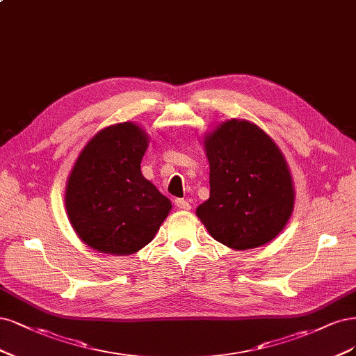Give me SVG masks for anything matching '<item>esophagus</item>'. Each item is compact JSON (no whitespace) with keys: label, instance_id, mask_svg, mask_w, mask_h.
<instances>
[{"label":"esophagus","instance_id":"34e87169","mask_svg":"<svg viewBox=\"0 0 356 356\" xmlns=\"http://www.w3.org/2000/svg\"><path fill=\"white\" fill-rule=\"evenodd\" d=\"M175 204H176V207L180 210H191V204L186 200H176Z\"/></svg>","mask_w":356,"mask_h":356}]
</instances>
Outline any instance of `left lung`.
I'll use <instances>...</instances> for the list:
<instances>
[{"label": "left lung", "mask_w": 356, "mask_h": 356, "mask_svg": "<svg viewBox=\"0 0 356 356\" xmlns=\"http://www.w3.org/2000/svg\"><path fill=\"white\" fill-rule=\"evenodd\" d=\"M210 198L197 216L210 235L234 250L268 244L294 209V188L280 147L256 124L231 120L205 136Z\"/></svg>", "instance_id": "obj_1"}]
</instances>
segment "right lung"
I'll list each match as a JSON object with an SVG mask.
<instances>
[{
	"label": "right lung",
	"mask_w": 356,
	"mask_h": 356,
	"mask_svg": "<svg viewBox=\"0 0 356 356\" xmlns=\"http://www.w3.org/2000/svg\"><path fill=\"white\" fill-rule=\"evenodd\" d=\"M149 137L133 122L100 130L66 181L65 205L79 239L100 253L129 256L147 245L171 202L140 171Z\"/></svg>",
	"instance_id": "obj_1"
}]
</instances>
